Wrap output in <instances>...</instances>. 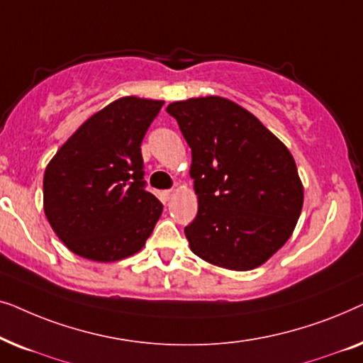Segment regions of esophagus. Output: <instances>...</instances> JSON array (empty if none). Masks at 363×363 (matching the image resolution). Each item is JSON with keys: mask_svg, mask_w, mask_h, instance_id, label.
Masks as SVG:
<instances>
[{"mask_svg": "<svg viewBox=\"0 0 363 363\" xmlns=\"http://www.w3.org/2000/svg\"><path fill=\"white\" fill-rule=\"evenodd\" d=\"M172 196H173V190H165V191H163V198H165V200H170Z\"/></svg>", "mask_w": 363, "mask_h": 363, "instance_id": "obj_1", "label": "esophagus"}]
</instances>
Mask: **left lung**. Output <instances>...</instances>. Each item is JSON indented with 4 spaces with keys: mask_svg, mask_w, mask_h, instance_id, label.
I'll use <instances>...</instances> for the list:
<instances>
[{
    "mask_svg": "<svg viewBox=\"0 0 363 363\" xmlns=\"http://www.w3.org/2000/svg\"><path fill=\"white\" fill-rule=\"evenodd\" d=\"M167 112L191 148L198 213L185 226L191 251L211 264L250 271L294 231L304 200L284 143L223 97L173 102Z\"/></svg>",
    "mask_w": 363,
    "mask_h": 363,
    "instance_id": "left-lung-1",
    "label": "left lung"
}]
</instances>
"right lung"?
Instances as JSON below:
<instances>
[{
  "label": "right lung",
  "mask_w": 363,
  "mask_h": 363,
  "mask_svg": "<svg viewBox=\"0 0 363 363\" xmlns=\"http://www.w3.org/2000/svg\"><path fill=\"white\" fill-rule=\"evenodd\" d=\"M162 101L122 97L77 128L44 172V213L77 256L117 261L140 251L163 205L145 190L142 140Z\"/></svg>",
  "instance_id": "right-lung-1"
}]
</instances>
